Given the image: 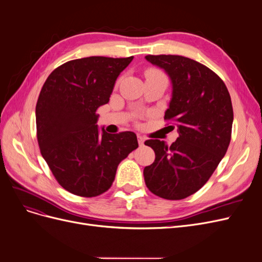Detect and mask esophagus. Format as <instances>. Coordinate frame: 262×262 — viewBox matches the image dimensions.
<instances>
[{
	"label": "esophagus",
	"instance_id": "esophagus-1",
	"mask_svg": "<svg viewBox=\"0 0 262 262\" xmlns=\"http://www.w3.org/2000/svg\"><path fill=\"white\" fill-rule=\"evenodd\" d=\"M144 141H145V138L142 137V136H138V142H139V145H143L144 144Z\"/></svg>",
	"mask_w": 262,
	"mask_h": 262
}]
</instances>
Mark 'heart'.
<instances>
[{
  "label": "heart",
  "instance_id": "b5f03b06",
  "mask_svg": "<svg viewBox=\"0 0 262 262\" xmlns=\"http://www.w3.org/2000/svg\"><path fill=\"white\" fill-rule=\"evenodd\" d=\"M155 74H162V73L158 70H156V69H149V70H147L146 75H155Z\"/></svg>",
  "mask_w": 262,
  "mask_h": 262
}]
</instances>
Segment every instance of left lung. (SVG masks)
I'll return each mask as SVG.
<instances>
[{
    "label": "left lung",
    "instance_id": "1",
    "mask_svg": "<svg viewBox=\"0 0 262 262\" xmlns=\"http://www.w3.org/2000/svg\"><path fill=\"white\" fill-rule=\"evenodd\" d=\"M165 70L172 84L165 120L176 122L179 138L171 145L147 140L155 161L144 168L150 192L167 200L195 193L224 157L232 137L233 106L221 77L201 63L181 55H146Z\"/></svg>",
    "mask_w": 262,
    "mask_h": 262
}]
</instances>
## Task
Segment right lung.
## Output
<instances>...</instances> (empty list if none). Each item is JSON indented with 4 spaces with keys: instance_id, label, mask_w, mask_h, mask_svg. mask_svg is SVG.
I'll return each mask as SVG.
<instances>
[{
    "instance_id": "obj_1",
    "label": "right lung",
    "mask_w": 262,
    "mask_h": 262,
    "mask_svg": "<svg viewBox=\"0 0 262 262\" xmlns=\"http://www.w3.org/2000/svg\"><path fill=\"white\" fill-rule=\"evenodd\" d=\"M133 57L69 61L47 78L36 105L40 153L61 187L92 198L112 187L118 165L136 149L131 131L98 130V107L107 104L117 77Z\"/></svg>"
}]
</instances>
